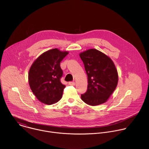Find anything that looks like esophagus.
Listing matches in <instances>:
<instances>
[{
	"label": "esophagus",
	"instance_id": "obj_1",
	"mask_svg": "<svg viewBox=\"0 0 149 149\" xmlns=\"http://www.w3.org/2000/svg\"><path fill=\"white\" fill-rule=\"evenodd\" d=\"M68 84L70 85V86H74V85H75V82L71 81V82H69Z\"/></svg>",
	"mask_w": 149,
	"mask_h": 149
}]
</instances>
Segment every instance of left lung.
I'll return each instance as SVG.
<instances>
[{
  "mask_svg": "<svg viewBox=\"0 0 149 149\" xmlns=\"http://www.w3.org/2000/svg\"><path fill=\"white\" fill-rule=\"evenodd\" d=\"M82 61L88 76V87L81 100L94 106L107 101L118 84V73L111 59L95 49L81 52Z\"/></svg>",
  "mask_w": 149,
  "mask_h": 149,
  "instance_id": "1",
  "label": "left lung"
}]
</instances>
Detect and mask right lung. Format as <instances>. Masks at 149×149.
Masks as SVG:
<instances>
[{"instance_id":"right-lung-1","label":"right lung","mask_w":149,"mask_h":149,"mask_svg":"<svg viewBox=\"0 0 149 149\" xmlns=\"http://www.w3.org/2000/svg\"><path fill=\"white\" fill-rule=\"evenodd\" d=\"M68 54L57 48L41 54L32 63L29 74L30 88L41 102L51 105L59 101L65 87L61 82L63 71L60 62Z\"/></svg>"}]
</instances>
